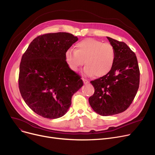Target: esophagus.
<instances>
[{
    "mask_svg": "<svg viewBox=\"0 0 155 155\" xmlns=\"http://www.w3.org/2000/svg\"><path fill=\"white\" fill-rule=\"evenodd\" d=\"M82 80H83V81H84V84H88L89 82H88V80H87V79H85V78H84V77H82Z\"/></svg>",
    "mask_w": 155,
    "mask_h": 155,
    "instance_id": "esophagus-1",
    "label": "esophagus"
}]
</instances>
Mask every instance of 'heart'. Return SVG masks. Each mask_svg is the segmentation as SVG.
Returning <instances> with one entry per match:
<instances>
[{
	"mask_svg": "<svg viewBox=\"0 0 155 155\" xmlns=\"http://www.w3.org/2000/svg\"><path fill=\"white\" fill-rule=\"evenodd\" d=\"M65 60L74 71L84 64L88 75L102 77L111 71L116 60V51L110 43L94 38H86L76 45V50L69 48L65 52Z\"/></svg>",
	"mask_w": 155,
	"mask_h": 155,
	"instance_id": "heart-1",
	"label": "heart"
}]
</instances>
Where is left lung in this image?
I'll use <instances>...</instances> for the list:
<instances>
[{"label":"left lung","instance_id":"1","mask_svg":"<svg viewBox=\"0 0 155 155\" xmlns=\"http://www.w3.org/2000/svg\"><path fill=\"white\" fill-rule=\"evenodd\" d=\"M107 38L115 49V63L108 74L91 81L95 92L88 99L94 110L103 116L117 114L130 106L140 76L135 53L125 43Z\"/></svg>","mask_w":155,"mask_h":155}]
</instances>
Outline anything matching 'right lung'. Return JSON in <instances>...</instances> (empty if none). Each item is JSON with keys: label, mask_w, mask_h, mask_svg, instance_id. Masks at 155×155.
I'll return each instance as SVG.
<instances>
[{"label": "right lung", "mask_w": 155, "mask_h": 155, "mask_svg": "<svg viewBox=\"0 0 155 155\" xmlns=\"http://www.w3.org/2000/svg\"><path fill=\"white\" fill-rule=\"evenodd\" d=\"M78 38L68 32L40 35L22 56L19 88L29 107L48 119L63 116L71 97L83 86L82 80L65 60V52Z\"/></svg>", "instance_id": "add662e5"}]
</instances>
